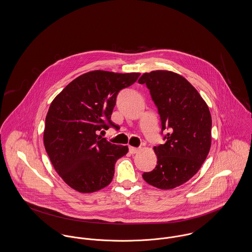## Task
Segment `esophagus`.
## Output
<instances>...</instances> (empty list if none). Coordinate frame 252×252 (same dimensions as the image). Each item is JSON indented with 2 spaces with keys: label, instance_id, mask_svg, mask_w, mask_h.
<instances>
[{
  "label": "esophagus",
  "instance_id": "esophagus-1",
  "mask_svg": "<svg viewBox=\"0 0 252 252\" xmlns=\"http://www.w3.org/2000/svg\"><path fill=\"white\" fill-rule=\"evenodd\" d=\"M139 151V148H134V147H129V152L131 153V154H135V153H137Z\"/></svg>",
  "mask_w": 252,
  "mask_h": 252
}]
</instances>
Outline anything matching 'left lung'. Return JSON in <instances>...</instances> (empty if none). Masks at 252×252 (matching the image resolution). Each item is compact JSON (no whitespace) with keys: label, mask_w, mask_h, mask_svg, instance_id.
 I'll list each match as a JSON object with an SVG mask.
<instances>
[{"label":"left lung","mask_w":252,"mask_h":252,"mask_svg":"<svg viewBox=\"0 0 252 252\" xmlns=\"http://www.w3.org/2000/svg\"><path fill=\"white\" fill-rule=\"evenodd\" d=\"M146 84L158 108L162 133L169 129L165 143L154 147L157 165L143 174L144 180L160 189H171L192 178L207 159L211 146V115L207 103L183 76L168 70L144 73Z\"/></svg>","instance_id":"1"}]
</instances>
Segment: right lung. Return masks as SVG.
I'll use <instances>...</instances> for the list:
<instances>
[{
    "label": "right lung",
    "mask_w": 252,
    "mask_h": 252,
    "mask_svg": "<svg viewBox=\"0 0 252 252\" xmlns=\"http://www.w3.org/2000/svg\"><path fill=\"white\" fill-rule=\"evenodd\" d=\"M139 76L90 71L77 77L52 101L44 144L55 170L71 189L95 192L111 183L115 163L128 148L111 144L98 133L109 126L117 128L110 120L117 95Z\"/></svg>",
    "instance_id": "right-lung-1"
}]
</instances>
